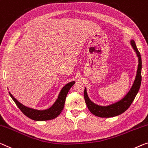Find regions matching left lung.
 Listing matches in <instances>:
<instances>
[{
  "mask_svg": "<svg viewBox=\"0 0 148 148\" xmlns=\"http://www.w3.org/2000/svg\"><path fill=\"white\" fill-rule=\"evenodd\" d=\"M131 45L138 57L137 74H136L135 80H134L131 89L130 90L128 93L125 95L124 98L119 102L112 105L107 106H98L92 102L90 100L86 92V88H85L84 94L85 102L88 108L94 115L101 117V118H111V117L120 115L128 109V108L130 106L132 103L133 102L134 100L137 95L139 90H140L141 82H142V58H141L140 52L138 51V48L136 47L135 42L133 40H131Z\"/></svg>",
  "mask_w": 148,
  "mask_h": 148,
  "instance_id": "8db88e82",
  "label": "left lung"
}]
</instances>
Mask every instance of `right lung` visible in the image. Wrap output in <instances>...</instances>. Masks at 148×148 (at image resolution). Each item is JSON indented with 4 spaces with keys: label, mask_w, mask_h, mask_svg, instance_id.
I'll return each instance as SVG.
<instances>
[{
    "label": "right lung",
    "mask_w": 148,
    "mask_h": 148,
    "mask_svg": "<svg viewBox=\"0 0 148 148\" xmlns=\"http://www.w3.org/2000/svg\"><path fill=\"white\" fill-rule=\"evenodd\" d=\"M75 84V82H71L68 83L66 85L62 88L61 91L59 94L58 99L56 100L50 108L46 109L45 110H38L32 108H30L20 103L16 98H14L12 94L9 92V94L11 98L14 102L16 103L18 108L28 118L32 119L33 120L36 121H46L52 120L60 114L64 108V106L67 94L71 87Z\"/></svg>",
    "instance_id": "1"
}]
</instances>
